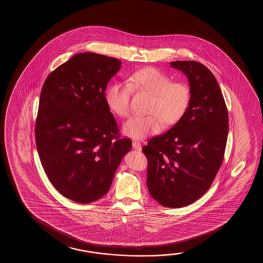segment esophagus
Here are the masks:
<instances>
[{
	"label": "esophagus",
	"mask_w": 263,
	"mask_h": 263,
	"mask_svg": "<svg viewBox=\"0 0 263 263\" xmlns=\"http://www.w3.org/2000/svg\"><path fill=\"white\" fill-rule=\"evenodd\" d=\"M132 146H133V148L135 149H137V151H141V144L138 142V141H133L132 142Z\"/></svg>",
	"instance_id": "1"
}]
</instances>
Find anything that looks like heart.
<instances>
[{
    "mask_svg": "<svg viewBox=\"0 0 263 263\" xmlns=\"http://www.w3.org/2000/svg\"><path fill=\"white\" fill-rule=\"evenodd\" d=\"M132 91L151 95L146 116L133 117L125 122L124 133L134 139H142L162 129L164 125H175L187 112L192 91L183 82H172L171 77L156 68L139 69L127 78L126 83L108 87L105 100L117 117L129 116Z\"/></svg>",
    "mask_w": 263,
    "mask_h": 263,
    "instance_id": "1",
    "label": "heart"
}]
</instances>
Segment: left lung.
Masks as SVG:
<instances>
[{"label": "left lung", "mask_w": 263, "mask_h": 263, "mask_svg": "<svg viewBox=\"0 0 263 263\" xmlns=\"http://www.w3.org/2000/svg\"><path fill=\"white\" fill-rule=\"evenodd\" d=\"M189 80L192 99L181 120L148 140L146 184L161 205H189L210 188L224 159L228 108L214 74L197 61H173Z\"/></svg>", "instance_id": "8db88e82"}]
</instances>
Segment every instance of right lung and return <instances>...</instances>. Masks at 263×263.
<instances>
[{
    "mask_svg": "<svg viewBox=\"0 0 263 263\" xmlns=\"http://www.w3.org/2000/svg\"><path fill=\"white\" fill-rule=\"evenodd\" d=\"M116 58L80 53L44 82L35 122V145L48 180L74 202L89 203L106 194L132 141L121 138L105 100Z\"/></svg>",
    "mask_w": 263,
    "mask_h": 263,
    "instance_id": "add662e5",
    "label": "right lung"
}]
</instances>
